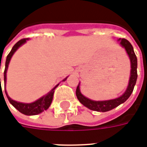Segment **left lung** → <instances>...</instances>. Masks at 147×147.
<instances>
[{
  "label": "left lung",
  "mask_w": 147,
  "mask_h": 147,
  "mask_svg": "<svg viewBox=\"0 0 147 147\" xmlns=\"http://www.w3.org/2000/svg\"><path fill=\"white\" fill-rule=\"evenodd\" d=\"M118 42H120V45L123 48L125 49L127 54L128 55L130 62H131V72H130V78L127 87L125 92L117 98L105 100V101H94V100L88 98L83 94H82V93L80 91V83H79L76 88V92L77 98L81 104H83L84 106L90 109V110L103 113V112H107V111L116 108L120 104L126 102L131 96L133 90H134V86L136 85L137 76H138V75H137V57H136V53L134 52L132 45L127 39L120 38L118 39Z\"/></svg>",
  "instance_id": "left-lung-1"
}]
</instances>
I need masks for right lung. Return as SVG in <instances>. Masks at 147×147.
<instances>
[{
    "instance_id": "obj_1",
    "label": "right lung",
    "mask_w": 147,
    "mask_h": 147,
    "mask_svg": "<svg viewBox=\"0 0 147 147\" xmlns=\"http://www.w3.org/2000/svg\"><path fill=\"white\" fill-rule=\"evenodd\" d=\"M29 38H24L21 39L20 41H19L17 43H16L15 45L11 49V52L8 53L6 58V62H5V71H4V81H5V86L6 85V80H7V71H8V64L9 62L11 61V57L13 56L15 53V52L20 47L21 45H24V43H26L27 41H28ZM1 65V64H0ZM67 80V78H65L63 81H65ZM0 83H1V78H0ZM59 84H57V86L53 87V89L47 93L45 95L42 96V98H40L39 99L36 100L35 102H31V103H23V102H19L16 101H14L8 95V93L5 90V94L6 96L8 98V101L11 103V105L14 106L15 108L18 111H20L21 113L24 114V115H27V116H33V115H37L42 113L43 111L48 109L49 107L50 106L53 101V94H54V90L57 88V86Z\"/></svg>"
}]
</instances>
